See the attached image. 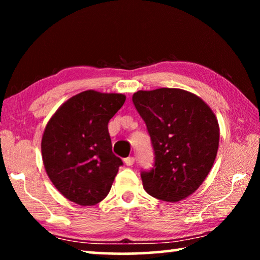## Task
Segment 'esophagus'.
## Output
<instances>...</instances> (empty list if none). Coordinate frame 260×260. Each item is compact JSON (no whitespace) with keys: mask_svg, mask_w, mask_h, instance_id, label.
I'll return each mask as SVG.
<instances>
[{"mask_svg":"<svg viewBox=\"0 0 260 260\" xmlns=\"http://www.w3.org/2000/svg\"><path fill=\"white\" fill-rule=\"evenodd\" d=\"M134 157H127V158H125L124 159V161H125V164L127 165V166H132L134 164Z\"/></svg>","mask_w":260,"mask_h":260,"instance_id":"esophagus-1","label":"esophagus"}]
</instances>
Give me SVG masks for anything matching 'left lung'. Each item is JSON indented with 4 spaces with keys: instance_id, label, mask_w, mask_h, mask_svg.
Instances as JSON below:
<instances>
[{
    "instance_id": "1",
    "label": "left lung",
    "mask_w": 260,
    "mask_h": 260,
    "mask_svg": "<svg viewBox=\"0 0 260 260\" xmlns=\"http://www.w3.org/2000/svg\"><path fill=\"white\" fill-rule=\"evenodd\" d=\"M132 100L155 151L152 170L141 173L144 190L171 203L187 199L203 183L217 157V117L200 96L179 88L139 90Z\"/></svg>"
}]
</instances>
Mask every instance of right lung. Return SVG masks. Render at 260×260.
<instances>
[{"label": "right lung", "mask_w": 260, "mask_h": 260, "mask_svg": "<svg viewBox=\"0 0 260 260\" xmlns=\"http://www.w3.org/2000/svg\"><path fill=\"white\" fill-rule=\"evenodd\" d=\"M126 101L124 94L93 89L72 96L47 122L42 160L50 181L73 203L103 201L122 161L112 152L109 120Z\"/></svg>", "instance_id": "right-lung-1"}]
</instances>
